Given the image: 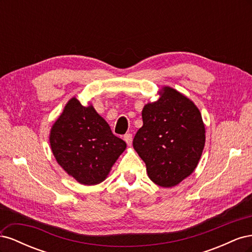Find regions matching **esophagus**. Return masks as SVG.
Listing matches in <instances>:
<instances>
[{
	"label": "esophagus",
	"instance_id": "esophagus-1",
	"mask_svg": "<svg viewBox=\"0 0 252 252\" xmlns=\"http://www.w3.org/2000/svg\"><path fill=\"white\" fill-rule=\"evenodd\" d=\"M124 141L127 143L128 146H131L132 144V134L131 133H127L124 135Z\"/></svg>",
	"mask_w": 252,
	"mask_h": 252
}]
</instances>
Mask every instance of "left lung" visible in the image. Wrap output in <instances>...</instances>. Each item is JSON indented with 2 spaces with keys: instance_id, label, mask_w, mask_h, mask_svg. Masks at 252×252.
<instances>
[{
  "instance_id": "1",
  "label": "left lung",
  "mask_w": 252,
  "mask_h": 252,
  "mask_svg": "<svg viewBox=\"0 0 252 252\" xmlns=\"http://www.w3.org/2000/svg\"><path fill=\"white\" fill-rule=\"evenodd\" d=\"M143 107V126L133 148L155 184L171 188L188 178L202 156L206 131L202 114L189 97L169 86Z\"/></svg>"
}]
</instances>
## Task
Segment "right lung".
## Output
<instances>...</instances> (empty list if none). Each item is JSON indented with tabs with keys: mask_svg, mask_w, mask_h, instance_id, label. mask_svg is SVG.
Instances as JSON below:
<instances>
[{
	"mask_svg": "<svg viewBox=\"0 0 252 252\" xmlns=\"http://www.w3.org/2000/svg\"><path fill=\"white\" fill-rule=\"evenodd\" d=\"M49 143L58 164L83 185L100 184L126 149L94 106L73 96L53 123Z\"/></svg>",
	"mask_w": 252,
	"mask_h": 252,
	"instance_id": "right-lung-1",
	"label": "right lung"
}]
</instances>
